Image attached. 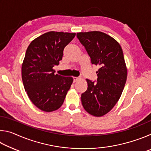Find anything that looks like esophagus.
Here are the masks:
<instances>
[{
  "label": "esophagus",
  "instance_id": "34e87169",
  "mask_svg": "<svg viewBox=\"0 0 151 151\" xmlns=\"http://www.w3.org/2000/svg\"><path fill=\"white\" fill-rule=\"evenodd\" d=\"M78 77H76V76H75V77H73V81H74V83H75V82H76L78 80Z\"/></svg>",
  "mask_w": 151,
  "mask_h": 151
}]
</instances>
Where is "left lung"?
<instances>
[{"label":"left lung","instance_id":"1","mask_svg":"<svg viewBox=\"0 0 151 151\" xmlns=\"http://www.w3.org/2000/svg\"><path fill=\"white\" fill-rule=\"evenodd\" d=\"M93 65H99L96 83L86 79L88 88L81 94L82 104L86 112L102 116L118 102L127 77V70L122 48L119 42L99 31L78 32Z\"/></svg>","mask_w":151,"mask_h":151}]
</instances>
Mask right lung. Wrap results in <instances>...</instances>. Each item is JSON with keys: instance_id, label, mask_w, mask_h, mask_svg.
Segmentation results:
<instances>
[{"instance_id": "add662e5", "label": "right lung", "mask_w": 151, "mask_h": 151, "mask_svg": "<svg viewBox=\"0 0 151 151\" xmlns=\"http://www.w3.org/2000/svg\"><path fill=\"white\" fill-rule=\"evenodd\" d=\"M75 33L51 31L30 42L22 65V79L30 100L41 111L52 112L62 106L73 78L55 74L64 48Z\"/></svg>"}]
</instances>
